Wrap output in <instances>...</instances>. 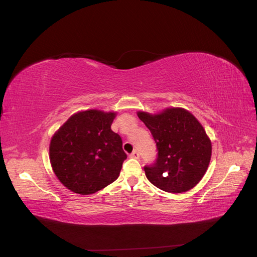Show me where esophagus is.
Instances as JSON below:
<instances>
[{"label":"esophagus","instance_id":"34e87169","mask_svg":"<svg viewBox=\"0 0 257 257\" xmlns=\"http://www.w3.org/2000/svg\"><path fill=\"white\" fill-rule=\"evenodd\" d=\"M130 157H131L132 159H138V158H139V153H138L137 150H134L133 152H132V153L130 154Z\"/></svg>","mask_w":257,"mask_h":257}]
</instances>
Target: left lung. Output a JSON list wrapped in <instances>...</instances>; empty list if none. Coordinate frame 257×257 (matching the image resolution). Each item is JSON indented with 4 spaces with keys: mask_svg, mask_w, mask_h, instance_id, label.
<instances>
[{
    "mask_svg": "<svg viewBox=\"0 0 257 257\" xmlns=\"http://www.w3.org/2000/svg\"><path fill=\"white\" fill-rule=\"evenodd\" d=\"M137 115L150 130L158 148L157 161L145 166L148 180L169 193L193 189L206 174L211 159V141L203 125L179 107L157 114L138 111Z\"/></svg>",
    "mask_w": 257,
    "mask_h": 257,
    "instance_id": "obj_1",
    "label": "left lung"
}]
</instances>
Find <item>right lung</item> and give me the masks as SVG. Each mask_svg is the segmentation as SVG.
<instances>
[{
  "mask_svg": "<svg viewBox=\"0 0 257 257\" xmlns=\"http://www.w3.org/2000/svg\"><path fill=\"white\" fill-rule=\"evenodd\" d=\"M115 112L79 111L53 134L49 159L54 175L68 190L89 195L118 179L126 154L110 126Z\"/></svg>",
  "mask_w": 257,
  "mask_h": 257,
  "instance_id": "obj_1",
  "label": "right lung"
}]
</instances>
